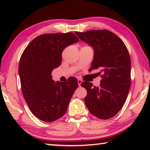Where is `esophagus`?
<instances>
[{
    "mask_svg": "<svg viewBox=\"0 0 150 150\" xmlns=\"http://www.w3.org/2000/svg\"><path fill=\"white\" fill-rule=\"evenodd\" d=\"M77 82H78V85H79V86H81V83H82V80L81 79H77Z\"/></svg>",
    "mask_w": 150,
    "mask_h": 150,
    "instance_id": "34e87169",
    "label": "esophagus"
}]
</instances>
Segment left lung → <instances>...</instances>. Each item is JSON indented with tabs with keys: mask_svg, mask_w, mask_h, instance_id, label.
<instances>
[{
	"mask_svg": "<svg viewBox=\"0 0 150 150\" xmlns=\"http://www.w3.org/2000/svg\"><path fill=\"white\" fill-rule=\"evenodd\" d=\"M82 41L94 49L90 71L100 70L99 87L88 82L81 85L86 88L84 98L90 112L100 119L112 118L126 102L131 85V61L126 46L120 38L109 30L75 32Z\"/></svg>",
	"mask_w": 150,
	"mask_h": 150,
	"instance_id": "8db88e82",
	"label": "left lung"
}]
</instances>
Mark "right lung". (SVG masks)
<instances>
[{
	"label": "right lung",
	"instance_id": "add662e5",
	"mask_svg": "<svg viewBox=\"0 0 150 150\" xmlns=\"http://www.w3.org/2000/svg\"><path fill=\"white\" fill-rule=\"evenodd\" d=\"M79 41L72 32L45 34L28 45L20 59L18 72L22 95L33 115L46 122L65 115L77 80L70 77L67 83L52 79L53 69L62 63L65 47Z\"/></svg>",
	"mask_w": 150,
	"mask_h": 150
}]
</instances>
